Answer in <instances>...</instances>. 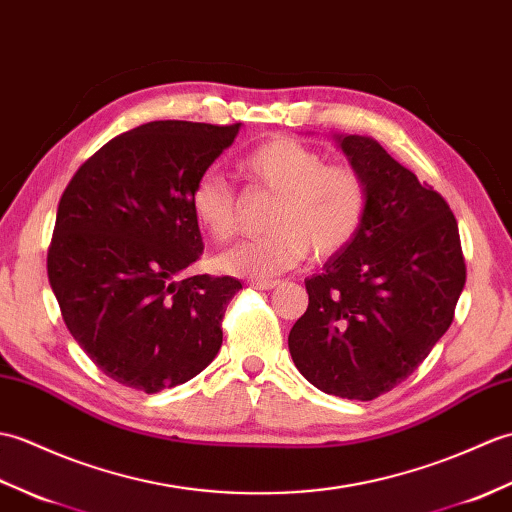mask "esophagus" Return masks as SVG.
I'll list each match as a JSON object with an SVG mask.
<instances>
[{"label": "esophagus", "mask_w": 512, "mask_h": 512, "mask_svg": "<svg viewBox=\"0 0 512 512\" xmlns=\"http://www.w3.org/2000/svg\"><path fill=\"white\" fill-rule=\"evenodd\" d=\"M278 285V280H249L247 287L249 289H258V291H269Z\"/></svg>", "instance_id": "34e87169"}]
</instances>
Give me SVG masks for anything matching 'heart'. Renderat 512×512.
<instances>
[{
	"mask_svg": "<svg viewBox=\"0 0 512 512\" xmlns=\"http://www.w3.org/2000/svg\"><path fill=\"white\" fill-rule=\"evenodd\" d=\"M243 173L274 201L267 210V234L232 247L219 258L227 274L271 278L311 254L328 260L355 241L366 223L370 192L363 175L350 164H328L315 146L278 135L249 151ZM190 210L212 241L227 243L238 232V197L227 181L203 173L190 190Z\"/></svg>",
	"mask_w": 512,
	"mask_h": 512,
	"instance_id": "1",
	"label": "heart"
}]
</instances>
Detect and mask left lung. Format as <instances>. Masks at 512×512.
<instances>
[{"label":"left lung","mask_w":512,"mask_h":512,"mask_svg":"<svg viewBox=\"0 0 512 512\" xmlns=\"http://www.w3.org/2000/svg\"><path fill=\"white\" fill-rule=\"evenodd\" d=\"M339 142L368 184L366 223L322 274L304 280L309 306L289 350L315 388L372 401L410 377L447 333L467 265L440 192L372 138Z\"/></svg>","instance_id":"obj_1"}]
</instances>
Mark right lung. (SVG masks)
Instances as JSON below:
<instances>
[{"instance_id":"obj_1","label":"right lung","mask_w":512,"mask_h":512,"mask_svg":"<svg viewBox=\"0 0 512 512\" xmlns=\"http://www.w3.org/2000/svg\"><path fill=\"white\" fill-rule=\"evenodd\" d=\"M241 124L155 120L76 170L56 210L48 278L67 331L131 390L175 388L208 366L241 282L186 276L203 254L190 190Z\"/></svg>"}]
</instances>
